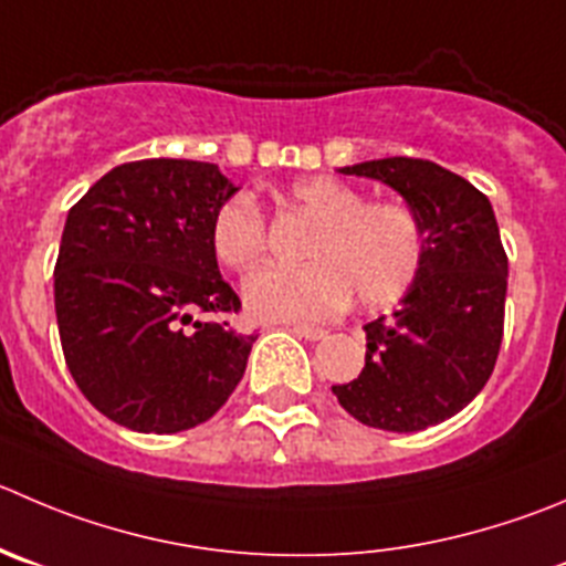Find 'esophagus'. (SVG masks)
I'll return each instance as SVG.
<instances>
[{"instance_id": "obj_1", "label": "esophagus", "mask_w": 566, "mask_h": 566, "mask_svg": "<svg viewBox=\"0 0 566 566\" xmlns=\"http://www.w3.org/2000/svg\"><path fill=\"white\" fill-rule=\"evenodd\" d=\"M286 331L294 333V336H300V338H308V342H319V338H325V331H322V327H314V325H289Z\"/></svg>"}]
</instances>
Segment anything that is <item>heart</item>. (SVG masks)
Listing matches in <instances>:
<instances>
[{"mask_svg":"<svg viewBox=\"0 0 566 566\" xmlns=\"http://www.w3.org/2000/svg\"><path fill=\"white\" fill-rule=\"evenodd\" d=\"M283 202L314 219L303 266H266L244 283V303L255 319L314 322L333 316L355 294L367 308L406 297L424 263V230L411 208L364 193L336 177L294 180ZM211 250L222 266L250 272L266 252V217L239 193L219 206Z\"/></svg>","mask_w":566,"mask_h":566,"instance_id":"b5f03b06","label":"heart"}]
</instances>
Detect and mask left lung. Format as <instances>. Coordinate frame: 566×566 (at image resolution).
<instances>
[{"label": "left lung", "instance_id": "8db88e82", "mask_svg": "<svg viewBox=\"0 0 566 566\" xmlns=\"http://www.w3.org/2000/svg\"><path fill=\"white\" fill-rule=\"evenodd\" d=\"M406 197L424 230V263L391 316L364 325L367 364L333 386L369 428L411 433L455 417L492 378L503 342L509 258L486 193L422 158L344 166Z\"/></svg>", "mask_w": 566, "mask_h": 566}]
</instances>
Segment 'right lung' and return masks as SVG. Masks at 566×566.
<instances>
[{"label":"right lung","mask_w":566,"mask_h":566,"mask_svg":"<svg viewBox=\"0 0 566 566\" xmlns=\"http://www.w3.org/2000/svg\"><path fill=\"white\" fill-rule=\"evenodd\" d=\"M239 188L202 160L122 164L74 202L55 263L66 367L85 400L138 433L211 419L258 336L219 274L211 222Z\"/></svg>","instance_id":"right-lung-1"}]
</instances>
